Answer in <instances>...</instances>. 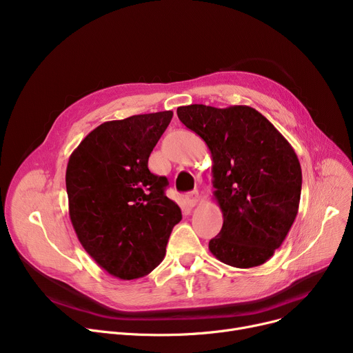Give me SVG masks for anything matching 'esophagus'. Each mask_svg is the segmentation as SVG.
I'll return each mask as SVG.
<instances>
[{
  "label": "esophagus",
  "instance_id": "esophagus-1",
  "mask_svg": "<svg viewBox=\"0 0 353 353\" xmlns=\"http://www.w3.org/2000/svg\"><path fill=\"white\" fill-rule=\"evenodd\" d=\"M186 203H188L190 208H194V206L198 203V199H199V194L198 191H192V192H188L186 194Z\"/></svg>",
  "mask_w": 353,
  "mask_h": 353
}]
</instances>
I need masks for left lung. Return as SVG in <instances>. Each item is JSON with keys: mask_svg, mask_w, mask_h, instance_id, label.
<instances>
[{"mask_svg": "<svg viewBox=\"0 0 353 353\" xmlns=\"http://www.w3.org/2000/svg\"><path fill=\"white\" fill-rule=\"evenodd\" d=\"M176 114L212 157L214 196L223 225L210 241L211 254L235 268L265 263L285 241L299 208L302 171L291 143L246 105L192 103Z\"/></svg>", "mask_w": 353, "mask_h": 353, "instance_id": "left-lung-1", "label": "left lung"}]
</instances>
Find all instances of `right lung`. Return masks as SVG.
<instances>
[{"instance_id":"add662e5","label":"right lung","mask_w":353,"mask_h":353,"mask_svg":"<svg viewBox=\"0 0 353 353\" xmlns=\"http://www.w3.org/2000/svg\"><path fill=\"white\" fill-rule=\"evenodd\" d=\"M174 112L132 115L91 131L70 157L65 174L70 218L90 256L122 281L161 263L181 208L165 195L168 179L148 158Z\"/></svg>"}]
</instances>
